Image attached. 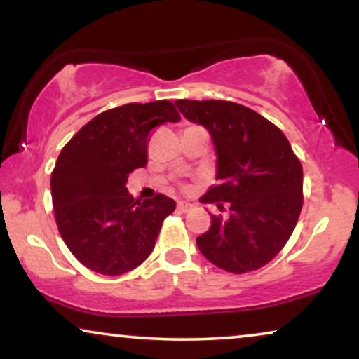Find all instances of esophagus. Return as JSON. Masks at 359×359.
<instances>
[{"mask_svg":"<svg viewBox=\"0 0 359 359\" xmlns=\"http://www.w3.org/2000/svg\"><path fill=\"white\" fill-rule=\"evenodd\" d=\"M192 207H194V205L189 203V202H185V200H180V202H177V210H179V212H182V213L190 212V210H192Z\"/></svg>","mask_w":359,"mask_h":359,"instance_id":"obj_1","label":"esophagus"}]
</instances>
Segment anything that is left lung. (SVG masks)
Here are the masks:
<instances>
[{"label":"left lung","mask_w":359,"mask_h":359,"mask_svg":"<svg viewBox=\"0 0 359 359\" xmlns=\"http://www.w3.org/2000/svg\"><path fill=\"white\" fill-rule=\"evenodd\" d=\"M189 121L212 136L218 184L200 198L226 217L197 238L202 255L228 272L245 274L283 250L302 210V165L287 137L251 108L223 100H177Z\"/></svg>","instance_id":"8db88e82"}]
</instances>
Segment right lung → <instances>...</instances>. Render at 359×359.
Here are the masks:
<instances>
[{
    "instance_id": "add662e5",
    "label": "right lung",
    "mask_w": 359,
    "mask_h": 359,
    "mask_svg": "<svg viewBox=\"0 0 359 359\" xmlns=\"http://www.w3.org/2000/svg\"><path fill=\"white\" fill-rule=\"evenodd\" d=\"M180 121L167 100L128 103L100 113L60 151L50 177L62 240L85 267L119 276L146 261L175 202L135 198L128 175L147 162L152 128Z\"/></svg>"
}]
</instances>
